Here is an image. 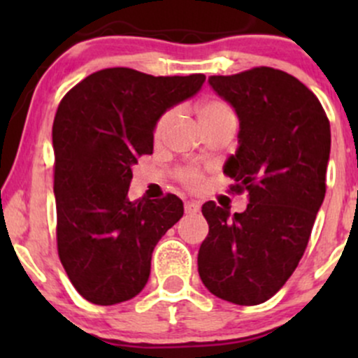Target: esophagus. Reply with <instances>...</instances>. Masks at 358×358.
I'll return each mask as SVG.
<instances>
[{
    "instance_id": "obj_1",
    "label": "esophagus",
    "mask_w": 358,
    "mask_h": 358,
    "mask_svg": "<svg viewBox=\"0 0 358 358\" xmlns=\"http://www.w3.org/2000/svg\"><path fill=\"white\" fill-rule=\"evenodd\" d=\"M200 210V205L196 202H187L185 203V213H190V215H193V213H196Z\"/></svg>"
}]
</instances>
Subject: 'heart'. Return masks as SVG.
<instances>
[{
    "label": "heart",
    "instance_id": "1",
    "mask_svg": "<svg viewBox=\"0 0 358 358\" xmlns=\"http://www.w3.org/2000/svg\"><path fill=\"white\" fill-rule=\"evenodd\" d=\"M196 117H199L200 126H210V124H220V122H229L236 121V116H234L232 109L229 108L225 102L219 99H205L196 106ZM173 119V110H166L162 117L156 121L155 124V138H162L163 133L166 131L168 124ZM180 182H182L185 187L192 188V190H199L202 188L205 182V173L200 168L196 166H183L178 173Z\"/></svg>",
    "mask_w": 358,
    "mask_h": 358
}]
</instances>
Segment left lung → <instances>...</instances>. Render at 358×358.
Returning <instances> with one entry per match:
<instances>
[{"instance_id":"obj_1","label":"left lung","mask_w":358,"mask_h":358,"mask_svg":"<svg viewBox=\"0 0 358 358\" xmlns=\"http://www.w3.org/2000/svg\"><path fill=\"white\" fill-rule=\"evenodd\" d=\"M212 89L241 121L239 150L225 163L232 193L248 192L234 213L203 203L208 236L199 274L217 298L252 306L268 301L305 254L327 192L330 121L303 82L273 67L210 76Z\"/></svg>"}]
</instances>
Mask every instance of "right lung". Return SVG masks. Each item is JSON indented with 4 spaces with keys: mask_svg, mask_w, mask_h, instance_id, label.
Instances as JSON below:
<instances>
[{
    "mask_svg": "<svg viewBox=\"0 0 358 358\" xmlns=\"http://www.w3.org/2000/svg\"><path fill=\"white\" fill-rule=\"evenodd\" d=\"M203 73L155 77L104 69L73 85L53 119L57 249L82 298L109 306L145 287L155 245L182 219L176 195L129 200L131 166L153 153L159 116L193 94Z\"/></svg>",
    "mask_w": 358,
    "mask_h": 358,
    "instance_id": "1",
    "label": "right lung"
}]
</instances>
